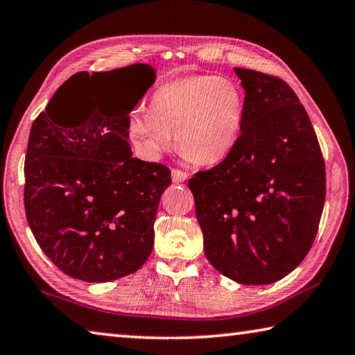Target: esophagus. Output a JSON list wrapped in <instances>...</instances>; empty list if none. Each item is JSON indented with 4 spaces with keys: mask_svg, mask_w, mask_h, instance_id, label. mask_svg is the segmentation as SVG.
Instances as JSON below:
<instances>
[{
    "mask_svg": "<svg viewBox=\"0 0 355 355\" xmlns=\"http://www.w3.org/2000/svg\"><path fill=\"white\" fill-rule=\"evenodd\" d=\"M188 178V173L180 171V169H172V182L173 183H183L184 180Z\"/></svg>",
    "mask_w": 355,
    "mask_h": 355,
    "instance_id": "obj_1",
    "label": "esophagus"
}]
</instances>
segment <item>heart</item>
Listing matches in <instances>:
<instances>
[{
    "mask_svg": "<svg viewBox=\"0 0 355 355\" xmlns=\"http://www.w3.org/2000/svg\"><path fill=\"white\" fill-rule=\"evenodd\" d=\"M244 122V95L235 81L189 75L159 86L148 111L130 116L128 135L146 158L172 147V133L184 158L199 166L220 163L232 152Z\"/></svg>",
    "mask_w": 355,
    "mask_h": 355,
    "instance_id": "1",
    "label": "heart"
}]
</instances>
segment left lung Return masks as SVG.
<instances>
[{"instance_id": "1", "label": "left lung", "mask_w": 355, "mask_h": 355, "mask_svg": "<svg viewBox=\"0 0 355 355\" xmlns=\"http://www.w3.org/2000/svg\"><path fill=\"white\" fill-rule=\"evenodd\" d=\"M245 91L238 142L189 180L208 261L243 285L274 284L309 254L326 167L305 107L277 76L238 69Z\"/></svg>"}]
</instances>
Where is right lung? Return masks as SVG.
Segmentation results:
<instances>
[{"label":"right lung","instance_id":"obj_1","mask_svg":"<svg viewBox=\"0 0 355 355\" xmlns=\"http://www.w3.org/2000/svg\"><path fill=\"white\" fill-rule=\"evenodd\" d=\"M105 73L133 89L91 91L94 75H73L34 120L25 158V211L35 241L64 274L92 284L146 263L159 199L172 183L166 166L133 158L128 142V114L155 83L153 67Z\"/></svg>","mask_w":355,"mask_h":355}]
</instances>
